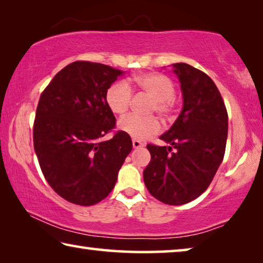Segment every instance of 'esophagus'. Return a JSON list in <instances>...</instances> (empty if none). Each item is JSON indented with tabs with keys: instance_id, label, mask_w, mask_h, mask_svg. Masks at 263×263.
Listing matches in <instances>:
<instances>
[{
	"instance_id": "esophagus-1",
	"label": "esophagus",
	"mask_w": 263,
	"mask_h": 263,
	"mask_svg": "<svg viewBox=\"0 0 263 263\" xmlns=\"http://www.w3.org/2000/svg\"><path fill=\"white\" fill-rule=\"evenodd\" d=\"M132 146H133V148H140V147H144L145 144H144V142L139 141V140H137V139H133L132 140Z\"/></svg>"
}]
</instances>
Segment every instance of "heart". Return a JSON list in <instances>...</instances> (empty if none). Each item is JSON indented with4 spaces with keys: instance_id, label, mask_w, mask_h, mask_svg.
<instances>
[{
    "instance_id": "1",
    "label": "heart",
    "mask_w": 263,
    "mask_h": 263,
    "mask_svg": "<svg viewBox=\"0 0 263 263\" xmlns=\"http://www.w3.org/2000/svg\"><path fill=\"white\" fill-rule=\"evenodd\" d=\"M132 90L145 92L151 99H153L149 114L157 112L166 121L174 117L176 111V88L173 80L167 75L161 73H144L136 75L127 81L122 80L112 83L105 92L108 108L115 115L122 116L125 114L131 105ZM118 127L133 139L145 140L160 132L161 123L155 116L140 117L137 115H128L119 121Z\"/></svg>"
}]
</instances>
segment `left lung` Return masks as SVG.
<instances>
[{
    "instance_id": "left-lung-1",
    "label": "left lung",
    "mask_w": 263,
    "mask_h": 263,
    "mask_svg": "<svg viewBox=\"0 0 263 263\" xmlns=\"http://www.w3.org/2000/svg\"><path fill=\"white\" fill-rule=\"evenodd\" d=\"M181 82L183 109L160 139L171 146L147 145L151 161L144 171L149 194L169 205L201 196L224 159L229 117L211 78L188 64H174Z\"/></svg>"
}]
</instances>
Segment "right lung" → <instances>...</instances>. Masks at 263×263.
Instances as JSON below:
<instances>
[{
    "mask_svg": "<svg viewBox=\"0 0 263 263\" xmlns=\"http://www.w3.org/2000/svg\"><path fill=\"white\" fill-rule=\"evenodd\" d=\"M121 74L108 65L74 61L39 99L34 152L47 183L69 203L89 206L104 199L132 149L130 136L122 131L101 140L116 126L105 92Z\"/></svg>",
    "mask_w": 263,
    "mask_h": 263,
    "instance_id": "add662e5",
    "label": "right lung"
}]
</instances>
